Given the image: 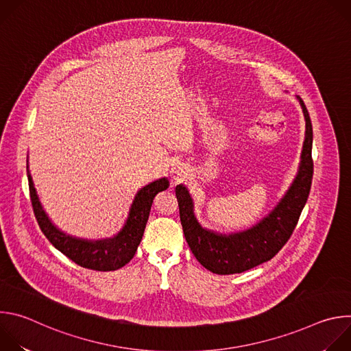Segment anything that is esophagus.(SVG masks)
Here are the masks:
<instances>
[{
    "instance_id": "1",
    "label": "esophagus",
    "mask_w": 351,
    "mask_h": 351,
    "mask_svg": "<svg viewBox=\"0 0 351 351\" xmlns=\"http://www.w3.org/2000/svg\"><path fill=\"white\" fill-rule=\"evenodd\" d=\"M187 178V168L182 164L173 165L171 168V179L173 183H180Z\"/></svg>"
}]
</instances>
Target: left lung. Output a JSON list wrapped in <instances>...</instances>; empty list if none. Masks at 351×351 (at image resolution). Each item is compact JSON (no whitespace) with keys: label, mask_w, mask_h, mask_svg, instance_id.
Wrapping results in <instances>:
<instances>
[{"label":"left lung","mask_w":351,"mask_h":351,"mask_svg":"<svg viewBox=\"0 0 351 351\" xmlns=\"http://www.w3.org/2000/svg\"><path fill=\"white\" fill-rule=\"evenodd\" d=\"M306 119V138L298 172L278 206L257 225L237 233H215L204 229L194 215L193 199L183 184H178L176 198L186 241L197 261L218 275H232L252 269L274 258L290 239L311 189L314 162L313 125L303 99L297 95Z\"/></svg>","instance_id":"8db88e82"}]
</instances>
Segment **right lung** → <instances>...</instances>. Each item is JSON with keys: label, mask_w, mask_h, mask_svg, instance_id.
<instances>
[{"label": "right lung", "mask_w": 351, "mask_h": 351, "mask_svg": "<svg viewBox=\"0 0 351 351\" xmlns=\"http://www.w3.org/2000/svg\"><path fill=\"white\" fill-rule=\"evenodd\" d=\"M27 179L34 217L44 236L75 264L87 269L101 272L119 269L133 258L141 241L154 197L169 187L168 179L162 178L138 190L133 199L128 221L122 230L111 239L93 241L65 234L49 221L38 202V197L29 172Z\"/></svg>", "instance_id": "1"}]
</instances>
